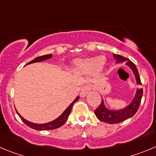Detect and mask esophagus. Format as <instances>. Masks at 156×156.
<instances>
[{"instance_id": "1", "label": "esophagus", "mask_w": 156, "mask_h": 156, "mask_svg": "<svg viewBox=\"0 0 156 156\" xmlns=\"http://www.w3.org/2000/svg\"><path fill=\"white\" fill-rule=\"evenodd\" d=\"M89 91L90 87L88 86V85H85V86H84L81 89V91H80V96H81V98H84V97H85V96L89 93Z\"/></svg>"}]
</instances>
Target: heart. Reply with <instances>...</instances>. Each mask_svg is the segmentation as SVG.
<instances>
[{"label":"heart","mask_w":156,"mask_h":156,"mask_svg":"<svg viewBox=\"0 0 156 156\" xmlns=\"http://www.w3.org/2000/svg\"><path fill=\"white\" fill-rule=\"evenodd\" d=\"M106 64L105 57H93L76 61L71 68L75 74H88L92 72L96 76H99L104 71Z\"/></svg>","instance_id":"b5f03b06"}]
</instances>
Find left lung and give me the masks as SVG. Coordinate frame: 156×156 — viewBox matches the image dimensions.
Masks as SVG:
<instances>
[{"label": "left lung", "mask_w": 156, "mask_h": 156, "mask_svg": "<svg viewBox=\"0 0 156 156\" xmlns=\"http://www.w3.org/2000/svg\"><path fill=\"white\" fill-rule=\"evenodd\" d=\"M113 56L116 60L117 64L126 62V65H127L133 72L136 84L142 85L139 71H138L137 68H136L135 64L131 62L129 59L121 56V55L113 54ZM142 94H143L142 88H137L135 96H134L133 99L131 101L130 104H129L126 107L123 108L118 109V110L108 108L105 105L104 99L102 98L101 105L94 110V114H95L96 117L98 118V120L108 123V124H116V123L123 122V121L132 117L135 113L137 112L141 100H142Z\"/></svg>", "instance_id": "obj_1"}]
</instances>
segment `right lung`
Listing matches in <instances>:
<instances>
[{"label":"right lung","instance_id":"1","mask_svg":"<svg viewBox=\"0 0 156 156\" xmlns=\"http://www.w3.org/2000/svg\"><path fill=\"white\" fill-rule=\"evenodd\" d=\"M52 58V55L50 54V55H42V56L40 57H37V58H34V60H32L31 62H28L27 65H30V64H33V63H35V62H43V61H46L48 59H50V58ZM79 99V96H77L76 98L74 100L71 104L68 105V107L65 109V111L63 112L62 115L60 116H58L57 119H55V120L51 121V122H47V123H43V124H37V123H34V122H29V121L26 120L24 118H23L21 115L19 114L18 112L16 110L17 112V114L18 115L19 117L21 118V120L27 125V126H29L30 128L33 129H35V130H38V131H43V130H52V129H58V128L61 127V126H63L65 124V122H67L68 119V116L69 115L71 114V109H72V106Z\"/></svg>","mask_w":156,"mask_h":156}]
</instances>
